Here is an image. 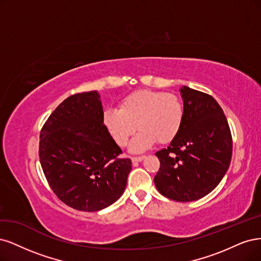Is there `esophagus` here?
Here are the masks:
<instances>
[{"label": "esophagus", "instance_id": "34e87169", "mask_svg": "<svg viewBox=\"0 0 261 261\" xmlns=\"http://www.w3.org/2000/svg\"><path fill=\"white\" fill-rule=\"evenodd\" d=\"M143 159H145V156H138V157H132L131 158V161H132V163H140V162H142Z\"/></svg>", "mask_w": 261, "mask_h": 261}]
</instances>
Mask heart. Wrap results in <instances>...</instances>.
I'll list each match as a JSON object with an SVG mask.
<instances>
[{"label":"heart","instance_id":"heart-1","mask_svg":"<svg viewBox=\"0 0 261 261\" xmlns=\"http://www.w3.org/2000/svg\"><path fill=\"white\" fill-rule=\"evenodd\" d=\"M184 118L181 99L172 94L140 90L124 97L119 108H107L103 121L118 146L128 144L138 128L140 131L130 144L131 152L140 153L153 146L170 143L178 136Z\"/></svg>","mask_w":261,"mask_h":261}]
</instances>
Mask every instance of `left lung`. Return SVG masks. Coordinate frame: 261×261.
Segmentation results:
<instances>
[{
  "instance_id": "1",
  "label": "left lung",
  "mask_w": 261,
  "mask_h": 261,
  "mask_svg": "<svg viewBox=\"0 0 261 261\" xmlns=\"http://www.w3.org/2000/svg\"><path fill=\"white\" fill-rule=\"evenodd\" d=\"M184 118L178 136L158 150L161 167L154 182L158 192L176 201L209 194L228 171L232 136L222 108L209 94L182 87Z\"/></svg>"
}]
</instances>
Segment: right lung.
I'll return each mask as SVG.
<instances>
[{"label":"right lung","instance_id":"right-lung-1","mask_svg":"<svg viewBox=\"0 0 261 261\" xmlns=\"http://www.w3.org/2000/svg\"><path fill=\"white\" fill-rule=\"evenodd\" d=\"M97 91L67 97L40 133L39 157L45 178L63 203L82 212L114 204L124 192L131 159L122 153L103 121Z\"/></svg>","mask_w":261,"mask_h":261}]
</instances>
